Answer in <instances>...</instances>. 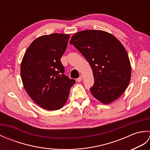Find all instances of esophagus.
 I'll return each instance as SVG.
<instances>
[{"label": "esophagus", "instance_id": "34e87169", "mask_svg": "<svg viewBox=\"0 0 150 150\" xmlns=\"http://www.w3.org/2000/svg\"><path fill=\"white\" fill-rule=\"evenodd\" d=\"M82 75H81L80 77H79L77 79V81L78 82H81V81H82Z\"/></svg>", "mask_w": 150, "mask_h": 150}]
</instances>
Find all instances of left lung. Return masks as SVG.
<instances>
[{
    "mask_svg": "<svg viewBox=\"0 0 150 150\" xmlns=\"http://www.w3.org/2000/svg\"><path fill=\"white\" fill-rule=\"evenodd\" d=\"M90 64L94 84L93 97L103 104L119 98L131 79V64L124 47L115 37L101 30H84L70 40Z\"/></svg>",
    "mask_w": 150,
    "mask_h": 150,
    "instance_id": "8db88e82",
    "label": "left lung"
}]
</instances>
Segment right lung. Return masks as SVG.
<instances>
[{
    "instance_id": "right-lung-1",
    "label": "right lung",
    "mask_w": 150,
    "mask_h": 150,
    "mask_svg": "<svg viewBox=\"0 0 150 150\" xmlns=\"http://www.w3.org/2000/svg\"><path fill=\"white\" fill-rule=\"evenodd\" d=\"M68 34L53 33L33 40L21 66L22 83L35 103L47 110H57L68 100L75 84L64 73L60 59L68 46Z\"/></svg>"
}]
</instances>
